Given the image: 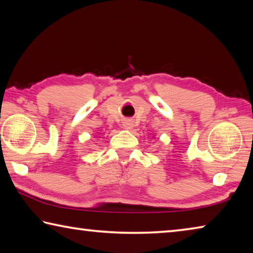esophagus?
<instances>
[{
	"label": "esophagus",
	"mask_w": 253,
	"mask_h": 253,
	"mask_svg": "<svg viewBox=\"0 0 253 253\" xmlns=\"http://www.w3.org/2000/svg\"><path fill=\"white\" fill-rule=\"evenodd\" d=\"M123 126H124V128H125V129L130 130L131 128L134 127V123H132V122L130 121V119H126V121H124Z\"/></svg>",
	"instance_id": "obj_1"
}]
</instances>
